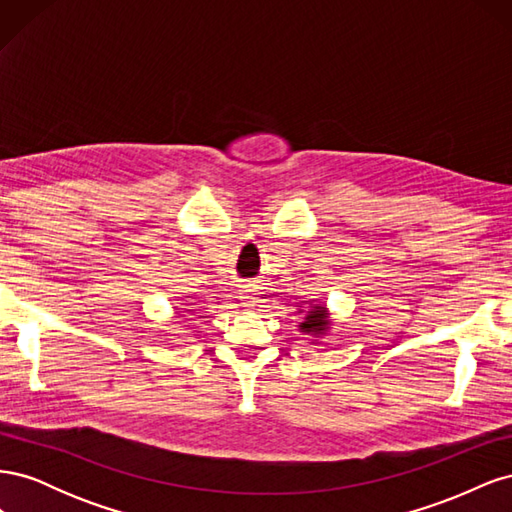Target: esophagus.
<instances>
[{"label": "esophagus", "mask_w": 512, "mask_h": 512, "mask_svg": "<svg viewBox=\"0 0 512 512\" xmlns=\"http://www.w3.org/2000/svg\"><path fill=\"white\" fill-rule=\"evenodd\" d=\"M241 294H243V299H252V297H250V290H243Z\"/></svg>", "instance_id": "1"}]
</instances>
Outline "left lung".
Returning a JSON list of instances; mask_svg holds the SVG:
<instances>
[{
	"mask_svg": "<svg viewBox=\"0 0 512 512\" xmlns=\"http://www.w3.org/2000/svg\"><path fill=\"white\" fill-rule=\"evenodd\" d=\"M324 309L322 307H316L314 312L307 314V320L303 322V329L307 333H320L324 329Z\"/></svg>",
	"mask_w": 512,
	"mask_h": 512,
	"instance_id": "8db88e82",
	"label": "left lung"
}]
</instances>
